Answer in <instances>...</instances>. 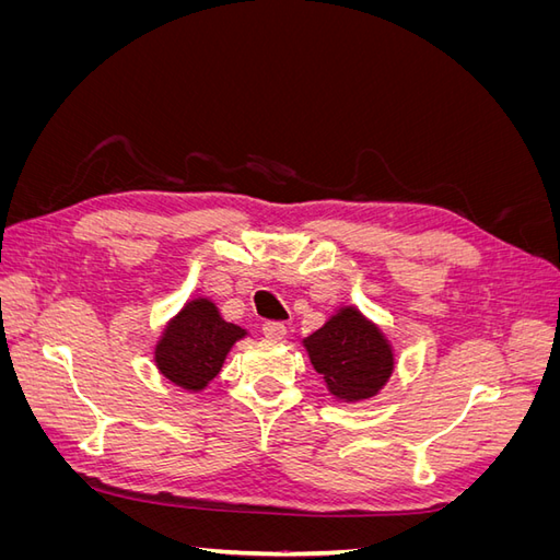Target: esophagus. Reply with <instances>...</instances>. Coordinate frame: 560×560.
I'll use <instances>...</instances> for the list:
<instances>
[{
    "mask_svg": "<svg viewBox=\"0 0 560 560\" xmlns=\"http://www.w3.org/2000/svg\"><path fill=\"white\" fill-rule=\"evenodd\" d=\"M261 331L266 338H273V341H278V338H282L287 334V327L282 325V322H264Z\"/></svg>",
    "mask_w": 560,
    "mask_h": 560,
    "instance_id": "obj_1",
    "label": "esophagus"
}]
</instances>
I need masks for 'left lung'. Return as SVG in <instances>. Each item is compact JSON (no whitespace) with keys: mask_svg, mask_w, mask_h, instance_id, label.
<instances>
[{"mask_svg":"<svg viewBox=\"0 0 560 560\" xmlns=\"http://www.w3.org/2000/svg\"><path fill=\"white\" fill-rule=\"evenodd\" d=\"M329 393L343 401L374 397L393 376L395 354L383 331L358 308H341L303 341Z\"/></svg>","mask_w":560,"mask_h":560,"instance_id":"1","label":"left lung"}]
</instances>
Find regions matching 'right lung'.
Here are the masks:
<instances>
[{
    "label": "right lung",
    "mask_w": 560,
    "mask_h": 560,
    "mask_svg": "<svg viewBox=\"0 0 560 560\" xmlns=\"http://www.w3.org/2000/svg\"><path fill=\"white\" fill-rule=\"evenodd\" d=\"M243 336L247 331L219 315L210 299H194L167 322L154 360L167 381L198 393L222 371L229 350Z\"/></svg>",
    "instance_id": "right-lung-1"
}]
</instances>
